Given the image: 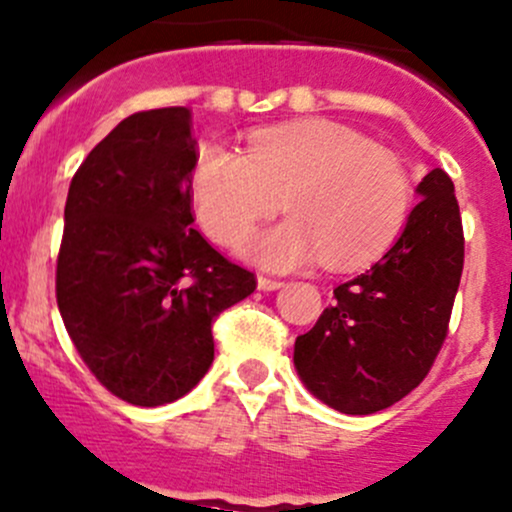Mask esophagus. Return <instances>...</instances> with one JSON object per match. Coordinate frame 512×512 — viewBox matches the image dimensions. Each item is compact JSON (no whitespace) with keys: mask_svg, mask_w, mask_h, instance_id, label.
I'll return each mask as SVG.
<instances>
[{"mask_svg":"<svg viewBox=\"0 0 512 512\" xmlns=\"http://www.w3.org/2000/svg\"><path fill=\"white\" fill-rule=\"evenodd\" d=\"M257 286H260L262 291H274V289H279V286H282V282H279V279L260 277V279H257Z\"/></svg>","mask_w":512,"mask_h":512,"instance_id":"esophagus-1","label":"esophagus"}]
</instances>
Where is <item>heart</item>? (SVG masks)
Returning a JSON list of instances; mask_svg holds the SVG:
<instances>
[{"label": "heart", "mask_w": 512, "mask_h": 512, "mask_svg": "<svg viewBox=\"0 0 512 512\" xmlns=\"http://www.w3.org/2000/svg\"><path fill=\"white\" fill-rule=\"evenodd\" d=\"M192 194L201 228L223 247L243 245L284 199L291 218L250 245L277 272L318 257L335 269L369 265L398 238L411 206L396 155L323 121L257 131L245 155L209 145L196 160Z\"/></svg>", "instance_id": "1"}]
</instances>
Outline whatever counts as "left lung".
I'll use <instances>...</instances> for the list:
<instances>
[{
	"label": "left lung",
	"instance_id": "1",
	"mask_svg": "<svg viewBox=\"0 0 512 512\" xmlns=\"http://www.w3.org/2000/svg\"><path fill=\"white\" fill-rule=\"evenodd\" d=\"M396 245L333 291L335 303L296 338L294 364L308 391L340 413L393 406L428 376L447 338L464 269L454 184L432 170Z\"/></svg>",
	"mask_w": 512,
	"mask_h": 512
}]
</instances>
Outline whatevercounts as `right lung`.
<instances>
[{"label":"right lung","instance_id":"obj_1","mask_svg":"<svg viewBox=\"0 0 512 512\" xmlns=\"http://www.w3.org/2000/svg\"><path fill=\"white\" fill-rule=\"evenodd\" d=\"M187 106L123 119L70 182L55 299L106 391L165 406L213 362V323L257 289L250 269L192 228L199 160Z\"/></svg>","mask_w":512,"mask_h":512}]
</instances>
